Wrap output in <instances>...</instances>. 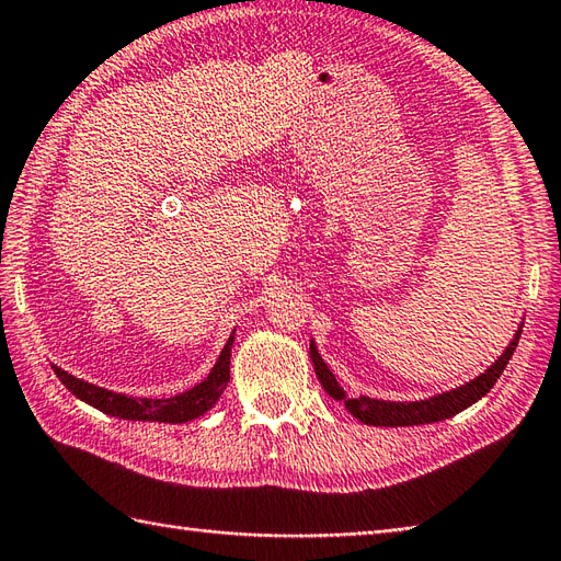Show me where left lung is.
Instances as JSON below:
<instances>
[{"label": "left lung", "instance_id": "1", "mask_svg": "<svg viewBox=\"0 0 561 561\" xmlns=\"http://www.w3.org/2000/svg\"><path fill=\"white\" fill-rule=\"evenodd\" d=\"M520 328L516 330L514 340L508 342V347L504 350V354H499L496 362L490 368H486L484 374H480L478 378H472L470 383L458 386V388L446 390V392H438V396H432L426 400L392 402V400H376V398H368V396L347 398V392H344V388L337 383L335 374L330 371V366L323 362V356L318 354V347H316L313 340H311V362H313L320 386L325 388L328 396L332 400L344 402V408H347L362 424H371V426L434 424V422H444V420H448V416L458 414L462 410H468L470 404L482 400L486 392L494 388L496 378L504 374L508 359L514 356V350H516L518 337H520Z\"/></svg>", "mask_w": 561, "mask_h": 561}]
</instances>
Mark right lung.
I'll return each instance as SVG.
<instances>
[{"mask_svg": "<svg viewBox=\"0 0 561 561\" xmlns=\"http://www.w3.org/2000/svg\"><path fill=\"white\" fill-rule=\"evenodd\" d=\"M233 335L236 330L231 332V337L226 340L219 359L211 366L209 376L195 388H190L181 392V396H173V398H135V396H127V392H115L108 388L93 386L89 380H81L77 376L62 371L59 366H53V371L59 380H62L71 396H77L79 400H83L87 404H91V408H96L105 414L121 416V420H133V422L183 424V422H193L197 416L209 412L221 398V392L231 378L229 368H231Z\"/></svg>", "mask_w": 561, "mask_h": 561, "instance_id": "obj_1", "label": "right lung"}]
</instances>
